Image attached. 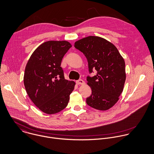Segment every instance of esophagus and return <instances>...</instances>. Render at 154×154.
Wrapping results in <instances>:
<instances>
[{"instance_id": "esophagus-1", "label": "esophagus", "mask_w": 154, "mask_h": 154, "mask_svg": "<svg viewBox=\"0 0 154 154\" xmlns=\"http://www.w3.org/2000/svg\"><path fill=\"white\" fill-rule=\"evenodd\" d=\"M76 83L77 85H84L85 84V82L83 80H82V79H79V80L76 81Z\"/></svg>"}]
</instances>
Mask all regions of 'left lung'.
<instances>
[{
  "mask_svg": "<svg viewBox=\"0 0 154 154\" xmlns=\"http://www.w3.org/2000/svg\"><path fill=\"white\" fill-rule=\"evenodd\" d=\"M74 47L87 58L89 74L88 85L92 94L86 98L87 104L94 109L107 110L119 100L125 81V62L117 48L106 40L89 36L77 41Z\"/></svg>",
  "mask_w": 154,
  "mask_h": 154,
  "instance_id": "obj_1",
  "label": "left lung"
}]
</instances>
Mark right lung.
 <instances>
[{"mask_svg":"<svg viewBox=\"0 0 154 154\" xmlns=\"http://www.w3.org/2000/svg\"><path fill=\"white\" fill-rule=\"evenodd\" d=\"M66 41H48L40 45L27 63L24 83L34 105L48 114L60 112L68 105L75 82L65 79L61 66L71 47Z\"/></svg>","mask_w":154,"mask_h":154,"instance_id":"add662e5","label":"right lung"}]
</instances>
